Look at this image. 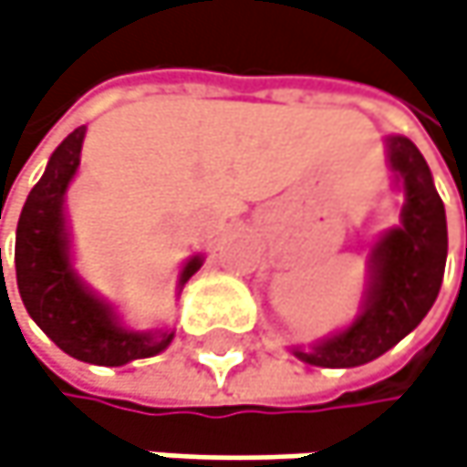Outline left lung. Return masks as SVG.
Listing matches in <instances>:
<instances>
[{"label":"left lung","mask_w":467,"mask_h":467,"mask_svg":"<svg viewBox=\"0 0 467 467\" xmlns=\"http://www.w3.org/2000/svg\"><path fill=\"white\" fill-rule=\"evenodd\" d=\"M387 161L403 185L400 225L368 255V287L352 325L293 355L320 368H355L409 336L436 304L446 265V212L428 161L406 137H387Z\"/></svg>","instance_id":"8db88e82"}]
</instances>
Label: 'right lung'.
<instances>
[{"mask_svg": "<svg viewBox=\"0 0 467 467\" xmlns=\"http://www.w3.org/2000/svg\"><path fill=\"white\" fill-rule=\"evenodd\" d=\"M86 126L53 150L45 174L31 188L16 231V276L21 301L45 336L67 355L93 366H126L163 352L174 330H131L112 304L99 298L72 265L64 196L80 166ZM193 255L182 265L177 287L202 268Z\"/></svg>", "mask_w": 467, "mask_h": 467, "instance_id": "right-lung-1", "label": "right lung"}]
</instances>
